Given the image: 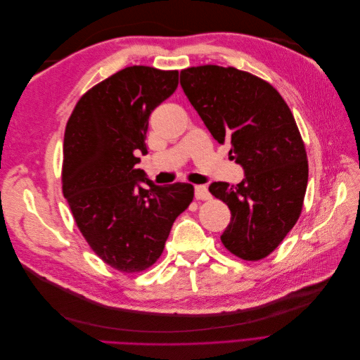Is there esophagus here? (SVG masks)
<instances>
[{
    "mask_svg": "<svg viewBox=\"0 0 360 360\" xmlns=\"http://www.w3.org/2000/svg\"><path fill=\"white\" fill-rule=\"evenodd\" d=\"M195 198L197 200H210V192L205 186H195Z\"/></svg>",
    "mask_w": 360,
    "mask_h": 360,
    "instance_id": "1",
    "label": "esophagus"
}]
</instances>
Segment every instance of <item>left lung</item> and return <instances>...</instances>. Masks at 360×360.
Returning <instances> with one entry per match:
<instances>
[{
	"mask_svg": "<svg viewBox=\"0 0 360 360\" xmlns=\"http://www.w3.org/2000/svg\"><path fill=\"white\" fill-rule=\"evenodd\" d=\"M180 85L213 138L231 146V159L245 171L236 186H209L231 210L221 240L238 258H264L297 222L307 192L308 159L296 120L276 89L236 68L184 69Z\"/></svg>",
	"mask_w": 360,
	"mask_h": 360,
	"instance_id": "obj_1",
	"label": "left lung"
}]
</instances>
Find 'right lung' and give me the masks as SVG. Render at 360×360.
Segmentation results:
<instances>
[{"mask_svg": "<svg viewBox=\"0 0 360 360\" xmlns=\"http://www.w3.org/2000/svg\"><path fill=\"white\" fill-rule=\"evenodd\" d=\"M177 85V70L126 68L81 97L64 132V198L94 254L123 274L156 263L193 200L192 184L156 186L135 168L147 155L150 114Z\"/></svg>", "mask_w": 360, "mask_h": 360, "instance_id": "1", "label": "right lung"}]
</instances>
